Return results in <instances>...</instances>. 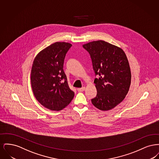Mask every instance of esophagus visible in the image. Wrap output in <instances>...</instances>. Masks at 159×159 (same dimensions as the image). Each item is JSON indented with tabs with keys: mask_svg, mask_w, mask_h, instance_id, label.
<instances>
[{
	"mask_svg": "<svg viewBox=\"0 0 159 159\" xmlns=\"http://www.w3.org/2000/svg\"><path fill=\"white\" fill-rule=\"evenodd\" d=\"M84 90H85V88H84V87H82V88H78V89H77V91H78V92H83Z\"/></svg>",
	"mask_w": 159,
	"mask_h": 159,
	"instance_id": "esophagus-1",
	"label": "esophagus"
}]
</instances>
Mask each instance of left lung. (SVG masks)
I'll return each mask as SVG.
<instances>
[{
    "instance_id": "8db88e82",
    "label": "left lung",
    "mask_w": 159,
    "mask_h": 159,
    "mask_svg": "<svg viewBox=\"0 0 159 159\" xmlns=\"http://www.w3.org/2000/svg\"><path fill=\"white\" fill-rule=\"evenodd\" d=\"M91 57L95 76L97 94L91 99L101 110H109L125 98L128 92L131 73L126 55L121 48L103 40L83 45Z\"/></svg>"
}]
</instances>
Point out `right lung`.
<instances>
[{
    "label": "right lung",
    "instance_id": "obj_1",
    "mask_svg": "<svg viewBox=\"0 0 159 159\" xmlns=\"http://www.w3.org/2000/svg\"><path fill=\"white\" fill-rule=\"evenodd\" d=\"M71 46L55 42L40 51L33 61L31 72L33 93L42 106L51 110H62L75 95L63 70L66 53Z\"/></svg>",
    "mask_w": 159,
    "mask_h": 159
}]
</instances>
